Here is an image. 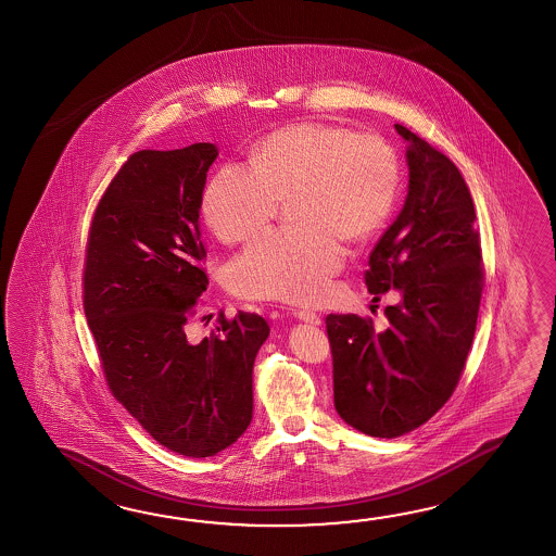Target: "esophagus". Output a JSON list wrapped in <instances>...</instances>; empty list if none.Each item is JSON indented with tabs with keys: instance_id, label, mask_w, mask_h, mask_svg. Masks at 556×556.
Returning <instances> with one entry per match:
<instances>
[{
	"instance_id": "esophagus-1",
	"label": "esophagus",
	"mask_w": 556,
	"mask_h": 556,
	"mask_svg": "<svg viewBox=\"0 0 556 556\" xmlns=\"http://www.w3.org/2000/svg\"><path fill=\"white\" fill-rule=\"evenodd\" d=\"M293 315L299 321L308 323V325H321V315L311 311V308H296Z\"/></svg>"
}]
</instances>
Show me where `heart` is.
Returning <instances> with one entry per match:
<instances>
[{
    "mask_svg": "<svg viewBox=\"0 0 556 556\" xmlns=\"http://www.w3.org/2000/svg\"><path fill=\"white\" fill-rule=\"evenodd\" d=\"M399 187V157L383 137L301 122L263 137L245 172L215 173L203 191V215L233 245L265 231L289 203L293 229L249 245L231 261L227 283L249 299L315 301L343 267V243L369 241L391 217Z\"/></svg>",
    "mask_w": 556,
    "mask_h": 556,
    "instance_id": "obj_1",
    "label": "heart"
}]
</instances>
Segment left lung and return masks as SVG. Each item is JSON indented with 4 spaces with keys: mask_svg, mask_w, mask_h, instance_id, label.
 <instances>
[{
    "mask_svg": "<svg viewBox=\"0 0 556 556\" xmlns=\"http://www.w3.org/2000/svg\"><path fill=\"white\" fill-rule=\"evenodd\" d=\"M408 143L405 207L370 251L365 285L389 327L327 315L334 408L357 431L395 439L419 429L457 389L477 329L484 265L469 187L457 165L403 125Z\"/></svg>",
    "mask_w": 556,
    "mask_h": 556,
    "instance_id": "1",
    "label": "left lung"
}]
</instances>
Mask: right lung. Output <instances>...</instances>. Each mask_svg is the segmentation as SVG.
<instances>
[{
	"label": "right lung",
	"mask_w": 556,
	"mask_h": 556,
	"mask_svg": "<svg viewBox=\"0 0 556 556\" xmlns=\"http://www.w3.org/2000/svg\"><path fill=\"white\" fill-rule=\"evenodd\" d=\"M213 143L129 155L87 233L84 311L112 395L177 455H217L248 431L253 363L269 334L257 313L187 337L207 289L199 211Z\"/></svg>",
	"instance_id": "right-lung-1"
}]
</instances>
